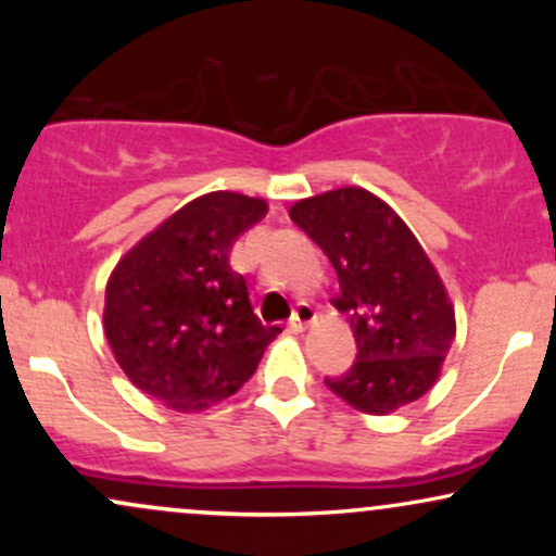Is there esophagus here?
<instances>
[{
	"label": "esophagus",
	"mask_w": 556,
	"mask_h": 556,
	"mask_svg": "<svg viewBox=\"0 0 556 556\" xmlns=\"http://www.w3.org/2000/svg\"><path fill=\"white\" fill-rule=\"evenodd\" d=\"M316 321V308L308 303H298V308L292 311V318H290V327L295 331H303L308 324Z\"/></svg>",
	"instance_id": "obj_1"
}]
</instances>
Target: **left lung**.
Segmentation results:
<instances>
[{"label":"left lung","instance_id":"1","mask_svg":"<svg viewBox=\"0 0 556 556\" xmlns=\"http://www.w3.org/2000/svg\"><path fill=\"white\" fill-rule=\"evenodd\" d=\"M290 219L327 253L340 279L334 305L348 314L358 355L324 379L368 416L424 397L455 340V305L416 235L366 188H337L292 203Z\"/></svg>","mask_w":556,"mask_h":556}]
</instances>
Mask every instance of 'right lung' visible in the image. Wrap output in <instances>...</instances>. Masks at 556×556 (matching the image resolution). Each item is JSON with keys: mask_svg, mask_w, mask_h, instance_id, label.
Returning <instances> with one entry per match:
<instances>
[{"mask_svg": "<svg viewBox=\"0 0 556 556\" xmlns=\"http://www.w3.org/2000/svg\"><path fill=\"white\" fill-rule=\"evenodd\" d=\"M269 212L232 190L198 195L138 240L106 282L104 334L127 379L177 413L232 397L279 327L261 324L232 242Z\"/></svg>", "mask_w": 556, "mask_h": 556, "instance_id": "1", "label": "right lung"}]
</instances>
